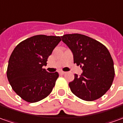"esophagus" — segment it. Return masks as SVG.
<instances>
[{
    "label": "esophagus",
    "instance_id": "1",
    "mask_svg": "<svg viewBox=\"0 0 123 123\" xmlns=\"http://www.w3.org/2000/svg\"><path fill=\"white\" fill-rule=\"evenodd\" d=\"M59 73H60V74H61V75H64V74H65V73H66V72H64V71H60V72H59Z\"/></svg>",
    "mask_w": 123,
    "mask_h": 123
}]
</instances>
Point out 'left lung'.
Returning <instances> with one entry per match:
<instances>
[{"instance_id":"obj_1","label":"left lung","mask_w":123,"mask_h":123,"mask_svg":"<svg viewBox=\"0 0 123 123\" xmlns=\"http://www.w3.org/2000/svg\"><path fill=\"white\" fill-rule=\"evenodd\" d=\"M62 41L73 55L74 63L83 70L68 83L73 94L86 101H93L104 95L114 77L113 60L106 47L92 37L79 33L65 34Z\"/></svg>"}]
</instances>
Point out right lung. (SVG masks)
I'll return each instance as SVG.
<instances>
[{"mask_svg":"<svg viewBox=\"0 0 123 123\" xmlns=\"http://www.w3.org/2000/svg\"><path fill=\"white\" fill-rule=\"evenodd\" d=\"M61 41L60 36L37 35L20 42L12 51L6 75L12 90L25 101L37 102L52 91L58 73L42 67Z\"/></svg>","mask_w":123,"mask_h":123,"instance_id":"obj_1","label":"right lung"}]
</instances>
